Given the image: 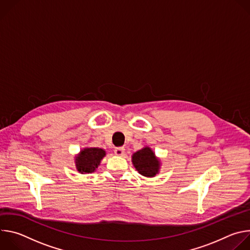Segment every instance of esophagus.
Wrapping results in <instances>:
<instances>
[{
  "label": "esophagus",
  "instance_id": "obj_1",
  "mask_svg": "<svg viewBox=\"0 0 250 250\" xmlns=\"http://www.w3.org/2000/svg\"><path fill=\"white\" fill-rule=\"evenodd\" d=\"M125 153V147H117L115 149V154L118 155V156H121Z\"/></svg>",
  "mask_w": 250,
  "mask_h": 250
}]
</instances>
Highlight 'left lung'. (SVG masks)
Masks as SVG:
<instances>
[{"mask_svg":"<svg viewBox=\"0 0 250 250\" xmlns=\"http://www.w3.org/2000/svg\"><path fill=\"white\" fill-rule=\"evenodd\" d=\"M132 163L139 174L154 177L159 170V161L149 147H145L132 155Z\"/></svg>","mask_w":250,"mask_h":250,"instance_id":"left-lung-1","label":"left lung"}]
</instances>
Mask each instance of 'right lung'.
I'll list each match as a JSON object with an SVG mask.
<instances>
[{"label":"right lung","instance_id":"obj_1","mask_svg":"<svg viewBox=\"0 0 250 250\" xmlns=\"http://www.w3.org/2000/svg\"><path fill=\"white\" fill-rule=\"evenodd\" d=\"M105 155L101 148H85L76 157V167L80 173H92L100 165L101 160Z\"/></svg>","mask_w":250,"mask_h":250}]
</instances>
